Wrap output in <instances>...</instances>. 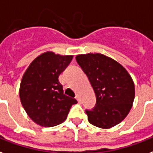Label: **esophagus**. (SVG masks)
<instances>
[{"mask_svg": "<svg viewBox=\"0 0 153 153\" xmlns=\"http://www.w3.org/2000/svg\"><path fill=\"white\" fill-rule=\"evenodd\" d=\"M75 99L78 100V102H79V103H81V99H80V97H79V95H77L76 96H75Z\"/></svg>", "mask_w": 153, "mask_h": 153, "instance_id": "1", "label": "esophagus"}]
</instances>
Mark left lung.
Returning <instances> with one entry per match:
<instances>
[{"label": "left lung", "instance_id": "1", "mask_svg": "<svg viewBox=\"0 0 153 153\" xmlns=\"http://www.w3.org/2000/svg\"><path fill=\"white\" fill-rule=\"evenodd\" d=\"M76 61L89 79L96 96L91 110H86L94 126L110 128L128 115L135 98V87L125 68L101 53L77 55Z\"/></svg>", "mask_w": 153, "mask_h": 153}]
</instances>
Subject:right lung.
Here are the masks:
<instances>
[{"instance_id": "obj_1", "label": "right lung", "mask_w": 153, "mask_h": 153, "mask_svg": "<svg viewBox=\"0 0 153 153\" xmlns=\"http://www.w3.org/2000/svg\"><path fill=\"white\" fill-rule=\"evenodd\" d=\"M73 56L45 52L31 62L22 77L20 99L28 115L42 127H53L66 120L75 99L63 93L58 80Z\"/></svg>"}]
</instances>
